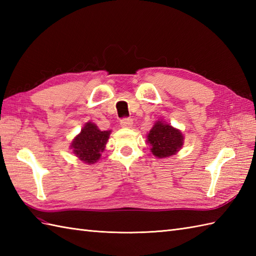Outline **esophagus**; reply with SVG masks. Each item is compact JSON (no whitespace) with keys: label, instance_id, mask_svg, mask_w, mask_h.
Returning a JSON list of instances; mask_svg holds the SVG:
<instances>
[{"label":"esophagus","instance_id":"1","mask_svg":"<svg viewBox=\"0 0 256 256\" xmlns=\"http://www.w3.org/2000/svg\"><path fill=\"white\" fill-rule=\"evenodd\" d=\"M120 124H121L122 128H132L133 121H132V118H124L121 120V123H120Z\"/></svg>","mask_w":256,"mask_h":256}]
</instances>
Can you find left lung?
<instances>
[{"label":"left lung","instance_id":"left-lung-1","mask_svg":"<svg viewBox=\"0 0 256 256\" xmlns=\"http://www.w3.org/2000/svg\"><path fill=\"white\" fill-rule=\"evenodd\" d=\"M150 152L158 158L175 155L184 145V135L179 130L162 121H157L148 135Z\"/></svg>","mask_w":256,"mask_h":256}]
</instances>
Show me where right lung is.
<instances>
[{"label": "right lung", "instance_id": "obj_1", "mask_svg": "<svg viewBox=\"0 0 256 256\" xmlns=\"http://www.w3.org/2000/svg\"><path fill=\"white\" fill-rule=\"evenodd\" d=\"M110 133L111 131H101L94 123L88 122L74 138L70 148L80 160L86 164H94L104 150Z\"/></svg>", "mask_w": 256, "mask_h": 256}]
</instances>
